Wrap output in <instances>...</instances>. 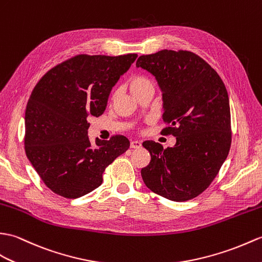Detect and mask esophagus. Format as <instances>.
I'll use <instances>...</instances> for the list:
<instances>
[{
  "label": "esophagus",
  "mask_w": 262,
  "mask_h": 262,
  "mask_svg": "<svg viewBox=\"0 0 262 262\" xmlns=\"http://www.w3.org/2000/svg\"><path fill=\"white\" fill-rule=\"evenodd\" d=\"M142 147V143L138 141H132L130 142V148H141Z\"/></svg>",
  "instance_id": "obj_1"
}]
</instances>
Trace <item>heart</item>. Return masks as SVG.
Returning a JSON list of instances; mask_svg holds the SVG:
<instances>
[{
	"instance_id": "heart-1",
	"label": "heart",
	"mask_w": 262,
	"mask_h": 262,
	"mask_svg": "<svg viewBox=\"0 0 262 262\" xmlns=\"http://www.w3.org/2000/svg\"><path fill=\"white\" fill-rule=\"evenodd\" d=\"M127 86H128L130 93L135 97H137L138 95L144 93L145 90L153 88V83H151L149 79L146 78L145 76H134L129 79ZM116 97H117V93H114L113 99L116 98Z\"/></svg>"
}]
</instances>
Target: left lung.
<instances>
[{"instance_id": "obj_1", "label": "left lung", "mask_w": 262, "mask_h": 262, "mask_svg": "<svg viewBox=\"0 0 262 262\" xmlns=\"http://www.w3.org/2000/svg\"><path fill=\"white\" fill-rule=\"evenodd\" d=\"M136 67L153 75L163 91L162 130L176 137L174 147L143 143L150 162L142 168L150 191L175 202L200 195L215 179L231 146L226 86L212 67L191 51L161 50L141 56Z\"/></svg>"}]
</instances>
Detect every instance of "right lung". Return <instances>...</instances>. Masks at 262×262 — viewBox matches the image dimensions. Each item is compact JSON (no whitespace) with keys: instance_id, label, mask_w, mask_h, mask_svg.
Segmentation results:
<instances>
[{"instance_id":"obj_1","label":"right lung","mask_w":262,"mask_h":262,"mask_svg":"<svg viewBox=\"0 0 262 262\" xmlns=\"http://www.w3.org/2000/svg\"><path fill=\"white\" fill-rule=\"evenodd\" d=\"M136 58V53L78 54L35 84L26 109L24 148L53 193L67 199L86 195L101 185L109 164L128 149L123 135L91 144L88 118L103 114L115 83Z\"/></svg>"}]
</instances>
